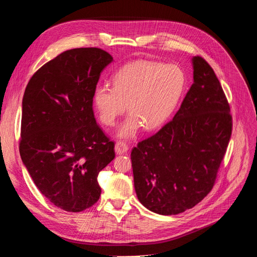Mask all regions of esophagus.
Returning a JSON list of instances; mask_svg holds the SVG:
<instances>
[{"instance_id": "obj_1", "label": "esophagus", "mask_w": 257, "mask_h": 257, "mask_svg": "<svg viewBox=\"0 0 257 257\" xmlns=\"http://www.w3.org/2000/svg\"><path fill=\"white\" fill-rule=\"evenodd\" d=\"M129 147L126 142L123 141H118L116 142V146H115V151L117 154H123V153H127Z\"/></svg>"}]
</instances>
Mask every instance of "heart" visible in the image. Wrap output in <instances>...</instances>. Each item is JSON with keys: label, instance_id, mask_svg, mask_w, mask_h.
I'll list each match as a JSON object with an SVG mask.
<instances>
[{"label": "heart", "instance_id": "b5f03b06", "mask_svg": "<svg viewBox=\"0 0 257 257\" xmlns=\"http://www.w3.org/2000/svg\"><path fill=\"white\" fill-rule=\"evenodd\" d=\"M185 88L186 75L178 66L141 60L118 69L113 87L96 85L93 104L106 126H113L128 104L130 115L119 130V135L127 138L134 136L140 124L149 131L162 127L178 106Z\"/></svg>", "mask_w": 257, "mask_h": 257}]
</instances>
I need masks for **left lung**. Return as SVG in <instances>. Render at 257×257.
<instances>
[{
	"mask_svg": "<svg viewBox=\"0 0 257 257\" xmlns=\"http://www.w3.org/2000/svg\"><path fill=\"white\" fill-rule=\"evenodd\" d=\"M192 62L194 82L173 119L131 151L138 199L161 215L185 212L212 191L232 133L218 78L203 57Z\"/></svg>",
	"mask_w": 257,
	"mask_h": 257,
	"instance_id": "left-lung-1",
	"label": "left lung"
}]
</instances>
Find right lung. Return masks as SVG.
I'll list each match as a JSON object with an SVG mask.
<instances>
[{
  "label": "right lung",
  "mask_w": 257,
  "mask_h": 257,
  "mask_svg": "<svg viewBox=\"0 0 257 257\" xmlns=\"http://www.w3.org/2000/svg\"><path fill=\"white\" fill-rule=\"evenodd\" d=\"M111 61L98 48L65 51L39 68L25 90L19 153L40 192L66 212L97 202V175L115 157V142L93 113V91Z\"/></svg>",
  "instance_id": "1"
}]
</instances>
